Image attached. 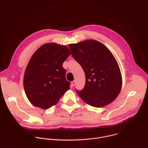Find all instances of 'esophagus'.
Segmentation results:
<instances>
[{
	"label": "esophagus",
	"mask_w": 148,
	"mask_h": 148,
	"mask_svg": "<svg viewBox=\"0 0 148 148\" xmlns=\"http://www.w3.org/2000/svg\"><path fill=\"white\" fill-rule=\"evenodd\" d=\"M71 87H74V86L75 85V81H72V82H71Z\"/></svg>",
	"instance_id": "obj_1"
}]
</instances>
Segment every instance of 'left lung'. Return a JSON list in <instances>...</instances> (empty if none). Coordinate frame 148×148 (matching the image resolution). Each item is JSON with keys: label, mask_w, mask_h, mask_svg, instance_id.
<instances>
[{"label": "left lung", "mask_w": 148, "mask_h": 148, "mask_svg": "<svg viewBox=\"0 0 148 148\" xmlns=\"http://www.w3.org/2000/svg\"><path fill=\"white\" fill-rule=\"evenodd\" d=\"M69 46L86 75L85 86L82 90L76 91L77 94L94 107H103L113 102L121 92L122 78L112 53L94 40H86Z\"/></svg>", "instance_id": "8db88e82"}]
</instances>
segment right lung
<instances>
[{
	"label": "right lung",
	"instance_id": "right-lung-1",
	"mask_svg": "<svg viewBox=\"0 0 148 148\" xmlns=\"http://www.w3.org/2000/svg\"><path fill=\"white\" fill-rule=\"evenodd\" d=\"M70 54L67 47L55 43L42 45L33 54L25 70L23 86L35 107L51 108L70 89L62 64Z\"/></svg>",
	"mask_w": 148,
	"mask_h": 148
}]
</instances>
